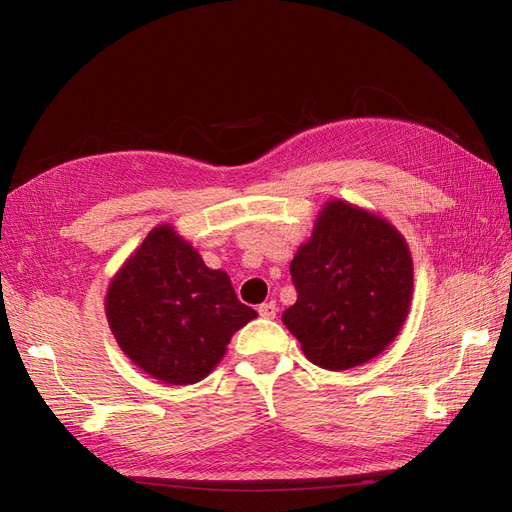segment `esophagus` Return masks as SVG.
Wrapping results in <instances>:
<instances>
[{
  "mask_svg": "<svg viewBox=\"0 0 512 512\" xmlns=\"http://www.w3.org/2000/svg\"><path fill=\"white\" fill-rule=\"evenodd\" d=\"M258 314H260V318H267V320L275 318V314H277V305H275V301H267V303L258 305Z\"/></svg>",
  "mask_w": 512,
  "mask_h": 512,
  "instance_id": "34e87169",
  "label": "esophagus"
}]
</instances>
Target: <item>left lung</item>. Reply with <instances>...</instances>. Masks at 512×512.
<instances>
[{
	"mask_svg": "<svg viewBox=\"0 0 512 512\" xmlns=\"http://www.w3.org/2000/svg\"><path fill=\"white\" fill-rule=\"evenodd\" d=\"M297 303L282 314L307 361L342 371L376 359L410 314L414 265L406 237L382 215L333 198L290 262Z\"/></svg>",
	"mask_w": 512,
	"mask_h": 512,
	"instance_id": "1",
	"label": "left lung"
}]
</instances>
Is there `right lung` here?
<instances>
[{"label":"right lung","mask_w":512,"mask_h":512,"mask_svg":"<svg viewBox=\"0 0 512 512\" xmlns=\"http://www.w3.org/2000/svg\"><path fill=\"white\" fill-rule=\"evenodd\" d=\"M104 312L121 352L164 384L207 378L230 337L258 316L173 224L151 228L117 269Z\"/></svg>","instance_id":"add662e5"}]
</instances>
